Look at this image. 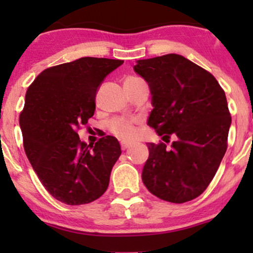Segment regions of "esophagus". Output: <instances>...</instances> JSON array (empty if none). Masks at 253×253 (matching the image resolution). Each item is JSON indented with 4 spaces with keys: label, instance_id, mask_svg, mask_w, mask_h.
I'll return each mask as SVG.
<instances>
[{
    "label": "esophagus",
    "instance_id": "34e87169",
    "mask_svg": "<svg viewBox=\"0 0 253 253\" xmlns=\"http://www.w3.org/2000/svg\"><path fill=\"white\" fill-rule=\"evenodd\" d=\"M129 143H126V142H121V149L122 150H126L127 148H129Z\"/></svg>",
    "mask_w": 253,
    "mask_h": 253
}]
</instances>
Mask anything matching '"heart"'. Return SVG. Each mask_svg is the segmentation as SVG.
Instances as JSON below:
<instances>
[{
	"label": "heart",
	"instance_id": "obj_1",
	"mask_svg": "<svg viewBox=\"0 0 253 253\" xmlns=\"http://www.w3.org/2000/svg\"><path fill=\"white\" fill-rule=\"evenodd\" d=\"M108 128L112 134H115V136L121 139H126V141H129V139L134 138V136H136V124H134V121L124 119V117H116V119L111 120L108 124Z\"/></svg>",
	"mask_w": 253,
	"mask_h": 253
}]
</instances>
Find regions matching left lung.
Listing matches in <instances>:
<instances>
[{"label":"left lung","mask_w":253,"mask_h":253,"mask_svg":"<svg viewBox=\"0 0 253 253\" xmlns=\"http://www.w3.org/2000/svg\"><path fill=\"white\" fill-rule=\"evenodd\" d=\"M154 106L148 125L163 136L148 143L142 180L163 201L185 203L205 192L228 148L231 125L226 96L211 73L181 55L137 61ZM174 133L176 141H165Z\"/></svg>","instance_id":"left-lung-1"}]
</instances>
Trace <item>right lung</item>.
I'll use <instances>...</instances> for the list:
<instances>
[{
    "label": "right lung",
    "mask_w": 253,
    "mask_h": 253,
    "mask_svg": "<svg viewBox=\"0 0 253 253\" xmlns=\"http://www.w3.org/2000/svg\"><path fill=\"white\" fill-rule=\"evenodd\" d=\"M124 61L82 57L48 67L28 88L19 116L25 154L52 197L86 205L104 195L121 155L115 137L89 147L77 131L95 111L96 90Z\"/></svg>",
    "instance_id": "1"
}]
</instances>
